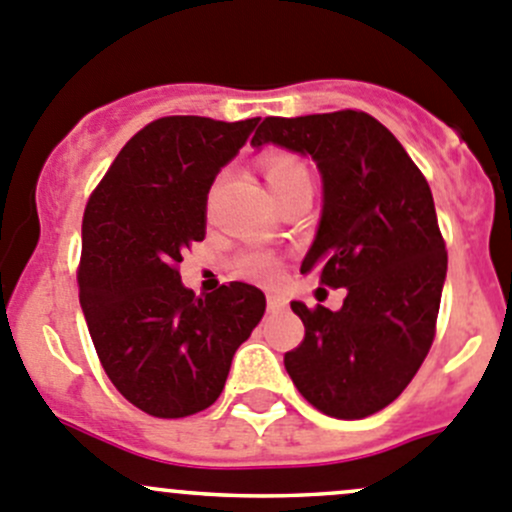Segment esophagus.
<instances>
[{
  "mask_svg": "<svg viewBox=\"0 0 512 512\" xmlns=\"http://www.w3.org/2000/svg\"><path fill=\"white\" fill-rule=\"evenodd\" d=\"M267 309H270V312H285L287 299L282 297V294H270V297H267Z\"/></svg>",
  "mask_w": 512,
  "mask_h": 512,
  "instance_id": "esophagus-1",
  "label": "esophagus"
}]
</instances>
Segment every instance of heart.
<instances>
[{
  "label": "heart",
  "instance_id": "1",
  "mask_svg": "<svg viewBox=\"0 0 512 512\" xmlns=\"http://www.w3.org/2000/svg\"><path fill=\"white\" fill-rule=\"evenodd\" d=\"M297 170H304V165L292 156H270L265 160V173L267 183L270 185L280 183V180L297 173ZM237 272H240L242 277H247V280H272V277L277 275V260L272 255H265V252H250V255L240 257Z\"/></svg>",
  "mask_w": 512,
  "mask_h": 512
}]
</instances>
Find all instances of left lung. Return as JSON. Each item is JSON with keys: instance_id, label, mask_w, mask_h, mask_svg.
I'll return each mask as SVG.
<instances>
[{"instance_id": "8db88e82", "label": "left lung", "mask_w": 512, "mask_h": 512, "mask_svg": "<svg viewBox=\"0 0 512 512\" xmlns=\"http://www.w3.org/2000/svg\"><path fill=\"white\" fill-rule=\"evenodd\" d=\"M267 143L317 163L322 215L299 272L347 289L337 312L292 302L304 342L285 369L322 414L371 416L409 386L436 332L448 255L431 188L369 113L270 116L250 146Z\"/></svg>"}]
</instances>
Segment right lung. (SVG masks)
I'll return each instance as SVG.
<instances>
[{
	"mask_svg": "<svg viewBox=\"0 0 512 512\" xmlns=\"http://www.w3.org/2000/svg\"><path fill=\"white\" fill-rule=\"evenodd\" d=\"M257 121L158 118L121 148L86 205L81 312L108 379L151 416L215 404L232 356L265 314L262 289L230 282L198 297L178 272L205 237L215 175Z\"/></svg>",
	"mask_w": 512,
	"mask_h": 512,
	"instance_id": "1",
	"label": "right lung"
}]
</instances>
